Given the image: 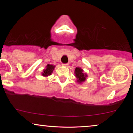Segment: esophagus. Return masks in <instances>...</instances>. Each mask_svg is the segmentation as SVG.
I'll return each mask as SVG.
<instances>
[{
    "instance_id": "esophagus-1",
    "label": "esophagus",
    "mask_w": 133,
    "mask_h": 133,
    "mask_svg": "<svg viewBox=\"0 0 133 133\" xmlns=\"http://www.w3.org/2000/svg\"><path fill=\"white\" fill-rule=\"evenodd\" d=\"M63 65L64 66H68V63H63Z\"/></svg>"
}]
</instances>
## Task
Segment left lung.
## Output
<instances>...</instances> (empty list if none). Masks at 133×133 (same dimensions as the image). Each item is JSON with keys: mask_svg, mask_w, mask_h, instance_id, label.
I'll return each instance as SVG.
<instances>
[{"mask_svg": "<svg viewBox=\"0 0 133 133\" xmlns=\"http://www.w3.org/2000/svg\"><path fill=\"white\" fill-rule=\"evenodd\" d=\"M74 74L76 78H77V82L80 83H82L83 82L85 81L86 78L87 77V74L83 73V71L82 69L79 67H76L75 69V71H74Z\"/></svg>", "mask_w": 133, "mask_h": 133, "instance_id": "1", "label": "left lung"}]
</instances>
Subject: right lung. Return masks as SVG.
<instances>
[{
	"instance_id": "obj_1",
	"label": "right lung",
	"mask_w": 133,
	"mask_h": 133,
	"mask_svg": "<svg viewBox=\"0 0 133 133\" xmlns=\"http://www.w3.org/2000/svg\"><path fill=\"white\" fill-rule=\"evenodd\" d=\"M54 68H55V66H54V65L48 64L46 65V68L43 70V71L42 74V75L44 76V77H48V76H50L52 71H53Z\"/></svg>"
}]
</instances>
